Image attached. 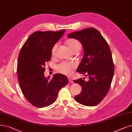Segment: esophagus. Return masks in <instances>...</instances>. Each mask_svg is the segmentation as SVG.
<instances>
[{"label":"esophagus","mask_w":132,"mask_h":132,"mask_svg":"<svg viewBox=\"0 0 132 132\" xmlns=\"http://www.w3.org/2000/svg\"><path fill=\"white\" fill-rule=\"evenodd\" d=\"M68 79L69 82H70V83H73V82H74L73 81V80H72L71 78H68Z\"/></svg>","instance_id":"1"}]
</instances>
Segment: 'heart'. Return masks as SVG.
Here are the masks:
<instances>
[{"instance_id":"heart-1","label":"heart","mask_w":132,"mask_h":132,"mask_svg":"<svg viewBox=\"0 0 132 132\" xmlns=\"http://www.w3.org/2000/svg\"><path fill=\"white\" fill-rule=\"evenodd\" d=\"M66 44L71 51L74 50H77L79 51L81 48V44L80 42L75 39H70L67 40ZM58 46V44L54 45L52 48V54L55 53ZM76 65L73 62H62L59 64L57 67V71L61 73L67 75H70L73 73V71L75 70Z\"/></svg>"}]
</instances>
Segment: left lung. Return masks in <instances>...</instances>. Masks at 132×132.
<instances>
[{
    "mask_svg": "<svg viewBox=\"0 0 132 132\" xmlns=\"http://www.w3.org/2000/svg\"><path fill=\"white\" fill-rule=\"evenodd\" d=\"M68 38L78 39L84 48V56L77 72L88 77L85 81L73 80L81 86L75 101L84 105H97L107 95L112 81L114 67L109 46L101 34L94 28L70 33Z\"/></svg>",
    "mask_w": 132,
    "mask_h": 132,
    "instance_id": "1",
    "label": "left lung"
}]
</instances>
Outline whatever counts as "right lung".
I'll return each instance as SVG.
<instances>
[{
    "mask_svg": "<svg viewBox=\"0 0 132 132\" xmlns=\"http://www.w3.org/2000/svg\"><path fill=\"white\" fill-rule=\"evenodd\" d=\"M65 31L35 32L20 50L17 66L20 86L26 98L36 107L52 104L60 89L68 82L67 78L61 74H54L51 79L44 75L45 62L51 59L52 48Z\"/></svg>",
    "mask_w": 132,
    "mask_h": 132,
    "instance_id": "add662e5",
    "label": "right lung"
}]
</instances>
